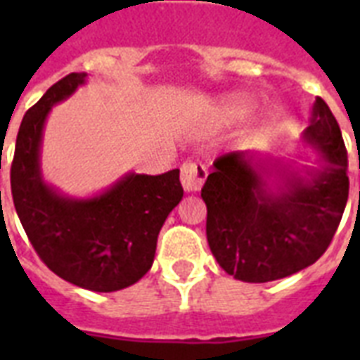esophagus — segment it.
I'll return each mask as SVG.
<instances>
[{
  "label": "esophagus",
  "mask_w": 360,
  "mask_h": 360,
  "mask_svg": "<svg viewBox=\"0 0 360 360\" xmlns=\"http://www.w3.org/2000/svg\"><path fill=\"white\" fill-rule=\"evenodd\" d=\"M207 177V168L200 162H185L181 168V185L185 192H198Z\"/></svg>",
  "instance_id": "34e87169"
}]
</instances>
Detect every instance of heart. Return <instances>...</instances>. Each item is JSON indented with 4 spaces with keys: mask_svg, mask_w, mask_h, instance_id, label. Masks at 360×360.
I'll list each match as a JSON object with an SVG mask.
<instances>
[{
    "mask_svg": "<svg viewBox=\"0 0 360 360\" xmlns=\"http://www.w3.org/2000/svg\"><path fill=\"white\" fill-rule=\"evenodd\" d=\"M254 103H252L250 97H245V95H237V97H231L228 101V108L233 112V114L240 115V114H246V112H250Z\"/></svg>",
    "mask_w": 360,
    "mask_h": 360,
    "instance_id": "heart-1",
    "label": "heart"
}]
</instances>
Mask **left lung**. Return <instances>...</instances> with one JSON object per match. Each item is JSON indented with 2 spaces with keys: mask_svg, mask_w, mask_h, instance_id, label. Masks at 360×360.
<instances>
[{
  "mask_svg": "<svg viewBox=\"0 0 360 360\" xmlns=\"http://www.w3.org/2000/svg\"><path fill=\"white\" fill-rule=\"evenodd\" d=\"M301 143L314 166L257 151H233L213 162L203 183L207 240L226 273L243 282L295 274L333 240L349 194L347 153L340 127L316 97Z\"/></svg>",
  "mask_w": 360,
  "mask_h": 360,
  "instance_id": "8db88e82",
  "label": "left lung"
}]
</instances>
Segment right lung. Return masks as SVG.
Masks as SVG:
<instances>
[{"label": "right lung", "mask_w": 360, "mask_h": 360, "mask_svg": "<svg viewBox=\"0 0 360 360\" xmlns=\"http://www.w3.org/2000/svg\"><path fill=\"white\" fill-rule=\"evenodd\" d=\"M87 72H70L27 110L16 136L11 191L31 245L50 271L89 291H120L151 269L160 228L183 200L179 169L121 175L91 196H69L42 175L44 124Z\"/></svg>", "instance_id": "add662e5"}]
</instances>
